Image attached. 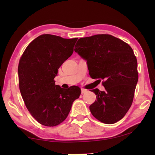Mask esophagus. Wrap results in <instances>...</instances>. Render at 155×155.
<instances>
[{
  "label": "esophagus",
  "mask_w": 155,
  "mask_h": 155,
  "mask_svg": "<svg viewBox=\"0 0 155 155\" xmlns=\"http://www.w3.org/2000/svg\"><path fill=\"white\" fill-rule=\"evenodd\" d=\"M87 91V90H85V89H81V94H85Z\"/></svg>",
  "instance_id": "34e87169"
}]
</instances>
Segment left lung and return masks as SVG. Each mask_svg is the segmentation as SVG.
Segmentation results:
<instances>
[{"mask_svg":"<svg viewBox=\"0 0 155 155\" xmlns=\"http://www.w3.org/2000/svg\"><path fill=\"white\" fill-rule=\"evenodd\" d=\"M74 51L87 61L93 79L104 80L105 91L94 89L96 101L90 110L97 120L114 124L127 114L133 103L138 81L137 61L131 47L111 35L80 38Z\"/></svg>","mask_w":155,"mask_h":155,"instance_id":"left-lung-1","label":"left lung"}]
</instances>
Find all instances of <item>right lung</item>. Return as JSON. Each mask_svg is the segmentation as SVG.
<instances>
[{
  "mask_svg": "<svg viewBox=\"0 0 155 155\" xmlns=\"http://www.w3.org/2000/svg\"><path fill=\"white\" fill-rule=\"evenodd\" d=\"M78 38L44 34L28 44L18 65L21 95L31 115L40 124L54 127L66 119L79 87L55 85L58 69L72 55Z\"/></svg>",
  "mask_w": 155,
  "mask_h": 155,
  "instance_id": "1",
  "label": "right lung"
}]
</instances>
